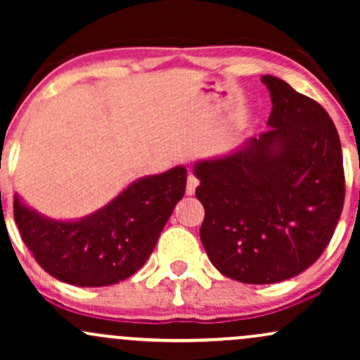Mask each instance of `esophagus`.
<instances>
[{
    "instance_id": "1",
    "label": "esophagus",
    "mask_w": 360,
    "mask_h": 360,
    "mask_svg": "<svg viewBox=\"0 0 360 360\" xmlns=\"http://www.w3.org/2000/svg\"><path fill=\"white\" fill-rule=\"evenodd\" d=\"M198 184H200V179H198L194 174H189L188 176V183H186V194H194L196 191Z\"/></svg>"
}]
</instances>
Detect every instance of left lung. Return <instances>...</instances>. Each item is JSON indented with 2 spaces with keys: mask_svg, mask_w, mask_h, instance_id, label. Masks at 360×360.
<instances>
[{
  "mask_svg": "<svg viewBox=\"0 0 360 360\" xmlns=\"http://www.w3.org/2000/svg\"><path fill=\"white\" fill-rule=\"evenodd\" d=\"M269 130L237 150L198 160L200 237L226 278L274 284L308 269L328 245L344 208L342 146L328 113L288 82L262 76Z\"/></svg>",
  "mask_w": 360,
  "mask_h": 360,
  "instance_id": "1",
  "label": "left lung"
}]
</instances>
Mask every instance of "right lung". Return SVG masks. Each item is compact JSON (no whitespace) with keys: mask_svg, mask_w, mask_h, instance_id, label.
<instances>
[{"mask_svg":"<svg viewBox=\"0 0 360 360\" xmlns=\"http://www.w3.org/2000/svg\"><path fill=\"white\" fill-rule=\"evenodd\" d=\"M184 166L146 176L76 220H53L15 194L13 214L25 245L44 271L81 288L117 284L134 276L154 250L186 191Z\"/></svg>","mask_w":360,"mask_h":360,"instance_id":"obj_1","label":"right lung"}]
</instances>
